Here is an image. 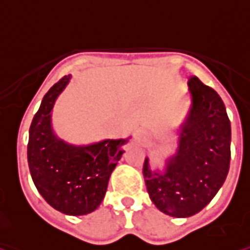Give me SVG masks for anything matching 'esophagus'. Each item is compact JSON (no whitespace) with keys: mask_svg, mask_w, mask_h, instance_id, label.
Segmentation results:
<instances>
[{"mask_svg":"<svg viewBox=\"0 0 250 250\" xmlns=\"http://www.w3.org/2000/svg\"><path fill=\"white\" fill-rule=\"evenodd\" d=\"M135 139H138V141H143V139H145V134H143L142 131H137V134H135Z\"/></svg>","mask_w":250,"mask_h":250,"instance_id":"34e87169","label":"esophagus"}]
</instances>
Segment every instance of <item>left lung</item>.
<instances>
[{
    "label": "left lung",
    "instance_id": "1",
    "mask_svg": "<svg viewBox=\"0 0 250 250\" xmlns=\"http://www.w3.org/2000/svg\"><path fill=\"white\" fill-rule=\"evenodd\" d=\"M192 103L180 127L176 154L164 170H151L145 158L143 177L151 202L176 218L195 215L223 186L230 167L231 127L222 99L198 77L188 81Z\"/></svg>",
    "mask_w": 250,
    "mask_h": 250
}]
</instances>
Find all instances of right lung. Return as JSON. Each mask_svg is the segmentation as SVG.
<instances>
[{
  "instance_id": "add662e5",
  "label": "right lung",
  "mask_w": 250,
  "mask_h": 250,
  "mask_svg": "<svg viewBox=\"0 0 250 250\" xmlns=\"http://www.w3.org/2000/svg\"><path fill=\"white\" fill-rule=\"evenodd\" d=\"M70 76H64L46 93L35 113L28 139V167L35 187L47 203L66 215L95 211L107 192L111 173L125 153L128 139H104L76 146L59 139L51 125L55 100Z\"/></svg>"
}]
</instances>
